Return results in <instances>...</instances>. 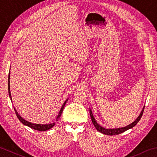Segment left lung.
I'll return each instance as SVG.
<instances>
[{
  "label": "left lung",
  "instance_id": "1",
  "mask_svg": "<svg viewBox=\"0 0 157 157\" xmlns=\"http://www.w3.org/2000/svg\"><path fill=\"white\" fill-rule=\"evenodd\" d=\"M144 109L142 110L141 113L139 116L137 118H136V120L132 122V124H130V125H128V126H126V127H124V128H115V129H106V128H104L103 127H101V126H99V125L97 123V121H95V118H94L93 115L92 113V111H91L90 108V118H91V120H92L93 124L94 125V126L95 127V128L97 130H98L99 132H100L103 134H105V135H119V134H121L122 132H125V131H126L127 130L130 129V128H133L135 126H136V124L138 123L140 120L142 115H143V113H144Z\"/></svg>",
  "mask_w": 157,
  "mask_h": 157
}]
</instances>
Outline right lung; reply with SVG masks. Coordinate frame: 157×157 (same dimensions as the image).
Wrapping results in <instances>:
<instances>
[{
    "label": "right lung",
    "mask_w": 157,
    "mask_h": 157,
    "mask_svg": "<svg viewBox=\"0 0 157 157\" xmlns=\"http://www.w3.org/2000/svg\"><path fill=\"white\" fill-rule=\"evenodd\" d=\"M10 71L9 72V76H8V91H9V95H10V98H11V92H10ZM68 101V99H67L66 101H64V103L63 104V105H62V106L60 110H59V113L58 114V117H57L56 120L58 121V119L60 117V116L62 115V110H63L64 109V107L65 106V104H66L67 101ZM14 110H15L16 112V116L18 118V119L20 121H21V122H22V124L26 125V126H29L31 128H33V129L34 130H39V131H46V130H48L51 129V128H53L54 125H55V123H52V124H32L31 123V122H29L27 121L26 120H25L24 119H22L21 116L19 115V114L17 113L16 110L15 109V108H14Z\"/></svg>",
    "instance_id": "add662e5"
}]
</instances>
